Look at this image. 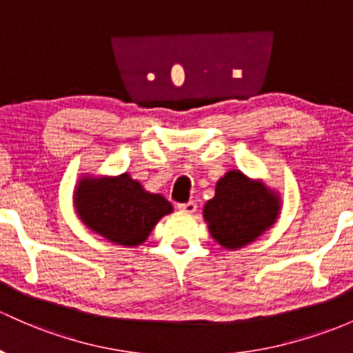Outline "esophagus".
I'll return each instance as SVG.
<instances>
[{
  "label": "esophagus",
  "instance_id": "1",
  "mask_svg": "<svg viewBox=\"0 0 353 353\" xmlns=\"http://www.w3.org/2000/svg\"><path fill=\"white\" fill-rule=\"evenodd\" d=\"M178 210L185 212V214H193L196 210L195 202H187V203H178Z\"/></svg>",
  "mask_w": 353,
  "mask_h": 353
}]
</instances>
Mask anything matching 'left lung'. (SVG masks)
Instances as JSON below:
<instances>
[{"mask_svg":"<svg viewBox=\"0 0 353 353\" xmlns=\"http://www.w3.org/2000/svg\"><path fill=\"white\" fill-rule=\"evenodd\" d=\"M281 203V195L263 180L230 170L215 185L214 199L203 207V219L215 242L237 251L274 225Z\"/></svg>","mask_w":353,"mask_h":353,"instance_id":"left-lung-1","label":"left lung"}]
</instances>
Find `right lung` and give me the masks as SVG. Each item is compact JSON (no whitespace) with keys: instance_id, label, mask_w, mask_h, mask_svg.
I'll return each mask as SVG.
<instances>
[{"instance_id":"add662e5","label":"right lung","mask_w":353,"mask_h":353,"mask_svg":"<svg viewBox=\"0 0 353 353\" xmlns=\"http://www.w3.org/2000/svg\"><path fill=\"white\" fill-rule=\"evenodd\" d=\"M75 214L87 229L116 245L136 248L173 207L160 193L143 188L130 173L82 175L74 190Z\"/></svg>"}]
</instances>
